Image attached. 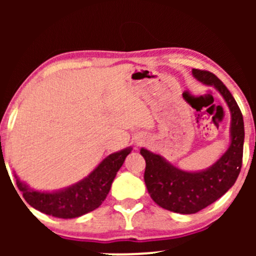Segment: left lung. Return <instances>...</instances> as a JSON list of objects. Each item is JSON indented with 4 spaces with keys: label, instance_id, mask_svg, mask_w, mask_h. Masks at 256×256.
<instances>
[{
    "label": "left lung",
    "instance_id": "left-lung-1",
    "mask_svg": "<svg viewBox=\"0 0 256 256\" xmlns=\"http://www.w3.org/2000/svg\"><path fill=\"white\" fill-rule=\"evenodd\" d=\"M192 74L204 84L213 85L230 107V148L212 167L202 172H184L160 155L140 149L146 160L144 182L150 198L160 207L180 214L198 213L222 198L234 184L242 167L244 142L242 112L228 88L210 71L194 68Z\"/></svg>",
    "mask_w": 256,
    "mask_h": 256
}]
</instances>
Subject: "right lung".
<instances>
[{
    "instance_id": "right-lung-1",
    "label": "right lung",
    "mask_w": 256,
    "mask_h": 256,
    "mask_svg": "<svg viewBox=\"0 0 256 256\" xmlns=\"http://www.w3.org/2000/svg\"><path fill=\"white\" fill-rule=\"evenodd\" d=\"M131 148L110 154L79 183L56 192H38L16 179L25 201L48 216L72 219L96 210L104 201L116 172L130 154Z\"/></svg>"
}]
</instances>
